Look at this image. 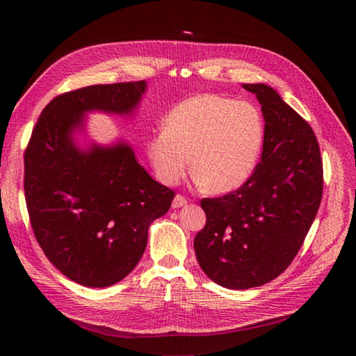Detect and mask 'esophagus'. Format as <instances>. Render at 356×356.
I'll use <instances>...</instances> for the list:
<instances>
[{"instance_id":"34e87169","label":"esophagus","mask_w":356,"mask_h":356,"mask_svg":"<svg viewBox=\"0 0 356 356\" xmlns=\"http://www.w3.org/2000/svg\"><path fill=\"white\" fill-rule=\"evenodd\" d=\"M186 204H187V199L182 195H177L175 199L172 200V208H181V207H186Z\"/></svg>"}]
</instances>
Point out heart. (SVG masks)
<instances>
[{
    "label": "heart",
    "instance_id": "b5f03b06",
    "mask_svg": "<svg viewBox=\"0 0 356 356\" xmlns=\"http://www.w3.org/2000/svg\"><path fill=\"white\" fill-rule=\"evenodd\" d=\"M264 143L260 111L250 102L202 93L182 101L148 141L159 179L177 184L190 168L211 193H230L250 179Z\"/></svg>",
    "mask_w": 356,
    "mask_h": 356
}]
</instances>
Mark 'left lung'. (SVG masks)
I'll return each instance as SVG.
<instances>
[{
  "mask_svg": "<svg viewBox=\"0 0 356 356\" xmlns=\"http://www.w3.org/2000/svg\"><path fill=\"white\" fill-rule=\"evenodd\" d=\"M243 89L261 104V161L238 190L200 200L207 224L195 238L202 270L230 289L264 285L285 270L316 217L324 187L310 124L268 86Z\"/></svg>",
  "mask_w": 356,
  "mask_h": 356,
  "instance_id": "left-lung-1",
  "label": "left lung"
}]
</instances>
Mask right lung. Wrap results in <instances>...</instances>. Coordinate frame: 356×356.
Listing matches in <instances>:
<instances>
[{"label":"right lung","instance_id":"obj_1","mask_svg":"<svg viewBox=\"0 0 356 356\" xmlns=\"http://www.w3.org/2000/svg\"><path fill=\"white\" fill-rule=\"evenodd\" d=\"M144 92L141 80L62 93L41 111L25 149L32 232L50 263L84 286H110L131 273L145 251L149 224L175 197L147 174L129 145L80 152L72 141L86 111L129 114Z\"/></svg>","mask_w":356,"mask_h":356}]
</instances>
